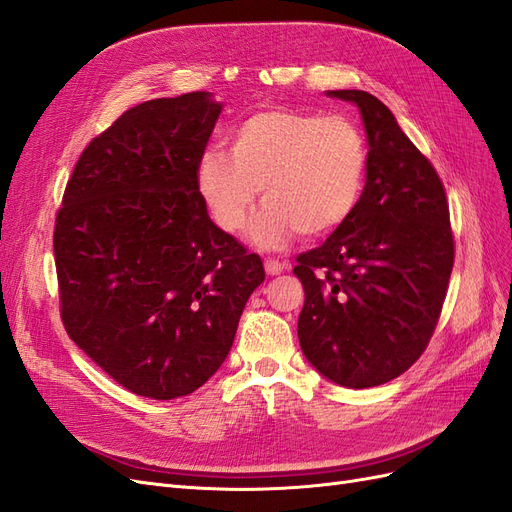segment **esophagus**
I'll use <instances>...</instances> for the list:
<instances>
[{"mask_svg":"<svg viewBox=\"0 0 512 512\" xmlns=\"http://www.w3.org/2000/svg\"><path fill=\"white\" fill-rule=\"evenodd\" d=\"M286 269H288V262H280V260H273V258L265 260V271H267V275H280V273H284Z\"/></svg>","mask_w":512,"mask_h":512,"instance_id":"34e87169","label":"esophagus"}]
</instances>
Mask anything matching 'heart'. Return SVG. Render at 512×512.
Instances as JSON below:
<instances>
[{"mask_svg": "<svg viewBox=\"0 0 512 512\" xmlns=\"http://www.w3.org/2000/svg\"><path fill=\"white\" fill-rule=\"evenodd\" d=\"M228 147L200 156L198 192L222 230L239 232L260 190L267 207L250 237L262 250L282 247L294 230L307 239L331 235L361 203L369 147L348 117L271 108L243 119Z\"/></svg>", "mask_w": 512, "mask_h": 512, "instance_id": "1", "label": "heart"}]
</instances>
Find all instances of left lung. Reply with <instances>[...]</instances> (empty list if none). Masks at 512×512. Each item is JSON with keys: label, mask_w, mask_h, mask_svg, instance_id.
Listing matches in <instances>:
<instances>
[{"label": "left lung", "mask_w": 512, "mask_h": 512, "mask_svg": "<svg viewBox=\"0 0 512 512\" xmlns=\"http://www.w3.org/2000/svg\"><path fill=\"white\" fill-rule=\"evenodd\" d=\"M327 96L359 108L369 168L350 220L297 258L299 344L327 380L369 389L427 348L451 280L453 232L438 173L389 108L359 89Z\"/></svg>", "instance_id": "8db88e82"}]
</instances>
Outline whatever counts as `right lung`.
<instances>
[{
    "label": "right lung",
    "instance_id": "obj_1",
    "mask_svg": "<svg viewBox=\"0 0 512 512\" xmlns=\"http://www.w3.org/2000/svg\"><path fill=\"white\" fill-rule=\"evenodd\" d=\"M222 106L192 91L130 108L81 153L57 213L66 331L141 397L203 386L265 282L260 256L211 222L196 185Z\"/></svg>",
    "mask_w": 512,
    "mask_h": 512
}]
</instances>
